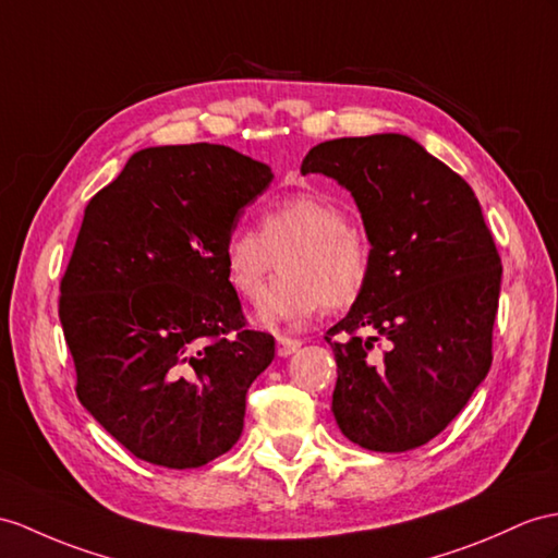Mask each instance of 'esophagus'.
<instances>
[{"mask_svg": "<svg viewBox=\"0 0 558 558\" xmlns=\"http://www.w3.org/2000/svg\"><path fill=\"white\" fill-rule=\"evenodd\" d=\"M303 345V341L298 338H289V336H277V355L279 357H291L293 352Z\"/></svg>", "mask_w": 558, "mask_h": 558, "instance_id": "esophagus-1", "label": "esophagus"}]
</instances>
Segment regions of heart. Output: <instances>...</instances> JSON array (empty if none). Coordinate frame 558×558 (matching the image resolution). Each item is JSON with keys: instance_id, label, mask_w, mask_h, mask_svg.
<instances>
[{"instance_id": "heart-1", "label": "heart", "mask_w": 558, "mask_h": 558, "mask_svg": "<svg viewBox=\"0 0 558 558\" xmlns=\"http://www.w3.org/2000/svg\"><path fill=\"white\" fill-rule=\"evenodd\" d=\"M281 250L283 277L263 293L255 312L257 324L269 329L301 324L322 305H350L369 277V243L345 225V213L329 198L298 192L269 203L260 234L246 225L229 229L220 251L229 287L246 301H257Z\"/></svg>"}]
</instances>
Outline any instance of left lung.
<instances>
[{"label":"left lung","mask_w":558,"mask_h":558,"mask_svg":"<svg viewBox=\"0 0 558 558\" xmlns=\"http://www.w3.org/2000/svg\"><path fill=\"white\" fill-rule=\"evenodd\" d=\"M301 172L348 189L372 246L362 293L326 331L329 343L344 336L331 344L336 424L364 450H414L464 410L493 364L501 260L481 203L396 132L312 146ZM378 337L384 356L373 352Z\"/></svg>","instance_id":"8db88e82"}]
</instances>
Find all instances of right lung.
<instances>
[{"label":"right lung","instance_id":"add662e5","mask_svg":"<svg viewBox=\"0 0 558 558\" xmlns=\"http://www.w3.org/2000/svg\"><path fill=\"white\" fill-rule=\"evenodd\" d=\"M271 177L220 144L148 146L87 203L59 303L75 390L148 464L198 469L232 450L246 392L275 360L220 257Z\"/></svg>","mask_w":558,"mask_h":558}]
</instances>
